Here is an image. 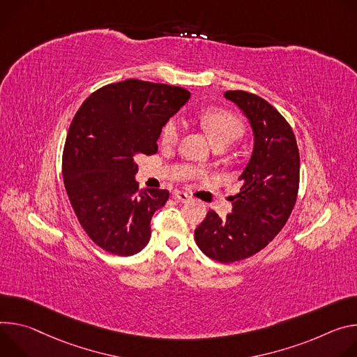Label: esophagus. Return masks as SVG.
Segmentation results:
<instances>
[{
    "label": "esophagus",
    "mask_w": 357,
    "mask_h": 357,
    "mask_svg": "<svg viewBox=\"0 0 357 357\" xmlns=\"http://www.w3.org/2000/svg\"><path fill=\"white\" fill-rule=\"evenodd\" d=\"M173 197H174V199H176L177 202H180V203H187V202L190 200V195L185 194V192H181V191H174Z\"/></svg>",
    "instance_id": "34e87169"
}]
</instances>
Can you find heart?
Instances as JSON below:
<instances>
[{"mask_svg":"<svg viewBox=\"0 0 357 357\" xmlns=\"http://www.w3.org/2000/svg\"><path fill=\"white\" fill-rule=\"evenodd\" d=\"M200 122L218 147L228 146L245 132L241 119L224 109L206 110L200 117ZM181 130L183 126L178 119H170L162 130V143L165 146L177 144L181 137Z\"/></svg>","mask_w":357,"mask_h":357,"instance_id":"obj_1","label":"heart"}]
</instances>
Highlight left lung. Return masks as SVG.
Instances as JSON below:
<instances>
[{
  "label": "left lung",
  "mask_w": 357,
  "mask_h": 357,
  "mask_svg": "<svg viewBox=\"0 0 357 357\" xmlns=\"http://www.w3.org/2000/svg\"><path fill=\"white\" fill-rule=\"evenodd\" d=\"M254 132V151L240 176L232 211L220 218L210 210L195 228L199 248L211 259L229 264L264 250L287 224L299 190V150L292 128L271 103L245 91H227Z\"/></svg>",
  "instance_id": "left-lung-1"
}]
</instances>
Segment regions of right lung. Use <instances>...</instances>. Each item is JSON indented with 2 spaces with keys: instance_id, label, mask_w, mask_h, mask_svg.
Listing matches in <instances>:
<instances>
[{
  "instance_id": "add662e5",
  "label": "right lung",
  "mask_w": 357,
  "mask_h": 357,
  "mask_svg": "<svg viewBox=\"0 0 357 357\" xmlns=\"http://www.w3.org/2000/svg\"><path fill=\"white\" fill-rule=\"evenodd\" d=\"M188 98L180 86L128 79L98 89L76 112L62 154L63 184L77 221L102 250L129 257L147 245L151 217L169 191L139 190L136 162L157 153L163 126Z\"/></svg>"
}]
</instances>
